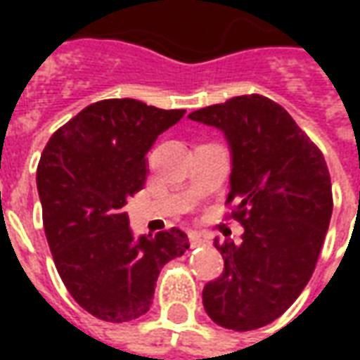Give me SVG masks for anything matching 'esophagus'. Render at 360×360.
<instances>
[{
  "label": "esophagus",
  "mask_w": 360,
  "mask_h": 360,
  "mask_svg": "<svg viewBox=\"0 0 360 360\" xmlns=\"http://www.w3.org/2000/svg\"><path fill=\"white\" fill-rule=\"evenodd\" d=\"M188 241H191V247H193V249H195V247H204V245H210V239H208V237L196 233V231H193V233L188 235Z\"/></svg>",
  "instance_id": "obj_1"
}]
</instances>
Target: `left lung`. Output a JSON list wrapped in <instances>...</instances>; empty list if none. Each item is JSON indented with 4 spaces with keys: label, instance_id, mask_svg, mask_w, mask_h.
I'll use <instances>...</instances> for the list:
<instances>
[{
    "label": "left lung",
    "instance_id": "1",
    "mask_svg": "<svg viewBox=\"0 0 360 360\" xmlns=\"http://www.w3.org/2000/svg\"><path fill=\"white\" fill-rule=\"evenodd\" d=\"M188 117L226 134V204L245 227L241 243H214L224 271L204 287V309L221 328L257 330L293 304L316 268L333 208L330 172L316 144L266 96H235Z\"/></svg>",
    "mask_w": 360,
    "mask_h": 360
}]
</instances>
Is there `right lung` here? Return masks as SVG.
I'll return each mask as SVG.
<instances>
[{
    "mask_svg": "<svg viewBox=\"0 0 360 360\" xmlns=\"http://www.w3.org/2000/svg\"><path fill=\"white\" fill-rule=\"evenodd\" d=\"M185 115L133 98L86 105L59 127L36 172L46 239L67 291L105 322L146 314L160 270L188 249L177 227L133 237L127 200L144 187L146 154Z\"/></svg>",
    "mask_w": 360,
    "mask_h": 360,
    "instance_id": "1",
    "label": "right lung"
}]
</instances>
